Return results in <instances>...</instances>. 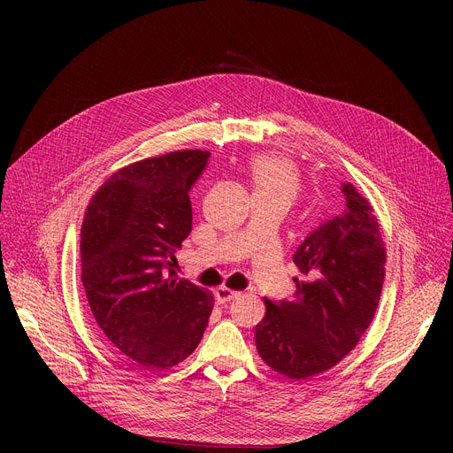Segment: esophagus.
Returning a JSON list of instances; mask_svg holds the SVG:
<instances>
[{"mask_svg": "<svg viewBox=\"0 0 453 453\" xmlns=\"http://www.w3.org/2000/svg\"><path fill=\"white\" fill-rule=\"evenodd\" d=\"M236 296H239V292H234L231 288H226V287H219L217 290H214V297H217L219 303H229L231 299H234Z\"/></svg>", "mask_w": 453, "mask_h": 453, "instance_id": "34e87169", "label": "esophagus"}]
</instances>
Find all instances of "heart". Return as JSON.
Masks as SVG:
<instances>
[{
    "label": "heart",
    "instance_id": "obj_1",
    "mask_svg": "<svg viewBox=\"0 0 453 453\" xmlns=\"http://www.w3.org/2000/svg\"><path fill=\"white\" fill-rule=\"evenodd\" d=\"M248 174L255 196L280 198L290 203L301 187V174L294 161L277 154H258L248 161Z\"/></svg>",
    "mask_w": 453,
    "mask_h": 453
}]
</instances>
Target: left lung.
Segmentation results:
<instances>
[{"mask_svg":"<svg viewBox=\"0 0 453 453\" xmlns=\"http://www.w3.org/2000/svg\"><path fill=\"white\" fill-rule=\"evenodd\" d=\"M347 209L306 236L294 255L304 279L290 301L265 299L255 326L260 358L304 380L340 364L369 328L386 277V246L367 198L343 183Z\"/></svg>","mask_w":453,"mask_h":453,"instance_id":"obj_1","label":"left lung"}]
</instances>
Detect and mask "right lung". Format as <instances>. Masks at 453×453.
<instances>
[{
    "label": "right lung",
    "mask_w": 453,
    "mask_h": 453,
    "mask_svg": "<svg viewBox=\"0 0 453 453\" xmlns=\"http://www.w3.org/2000/svg\"><path fill=\"white\" fill-rule=\"evenodd\" d=\"M211 152L176 150L113 173L81 229L82 284L99 332L142 369L183 362L198 347L214 297L173 270L193 229L188 190Z\"/></svg>",
    "instance_id": "add662e5"
}]
</instances>
